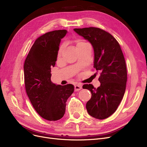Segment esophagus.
<instances>
[{
	"mask_svg": "<svg viewBox=\"0 0 147 147\" xmlns=\"http://www.w3.org/2000/svg\"><path fill=\"white\" fill-rule=\"evenodd\" d=\"M82 86L81 84H77V85H76L74 86L75 91H79L80 89H82Z\"/></svg>",
	"mask_w": 147,
	"mask_h": 147,
	"instance_id": "obj_1",
	"label": "esophagus"
}]
</instances>
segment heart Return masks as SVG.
I'll return each mask as SVG.
<instances>
[{
	"instance_id": "obj_1",
	"label": "heart",
	"mask_w": 147,
	"mask_h": 147,
	"mask_svg": "<svg viewBox=\"0 0 147 147\" xmlns=\"http://www.w3.org/2000/svg\"><path fill=\"white\" fill-rule=\"evenodd\" d=\"M82 43V42H80V41H79L78 42V44H79V43ZM61 49L59 50V53L61 52Z\"/></svg>"
}]
</instances>
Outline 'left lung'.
I'll return each mask as SVG.
<instances>
[{
    "label": "left lung",
    "mask_w": 147,
    "mask_h": 147,
    "mask_svg": "<svg viewBox=\"0 0 147 147\" xmlns=\"http://www.w3.org/2000/svg\"><path fill=\"white\" fill-rule=\"evenodd\" d=\"M94 48V67L101 72L98 88L91 84L83 86L91 92L86 103L88 114L97 119L110 117L118 108L124 96L127 82L125 59L119 43L109 33L96 27L74 28Z\"/></svg>",
    "instance_id": "obj_1"
}]
</instances>
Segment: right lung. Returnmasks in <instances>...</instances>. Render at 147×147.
<instances>
[{"label":"right lung","mask_w":147,"mask_h":147,"mask_svg":"<svg viewBox=\"0 0 147 147\" xmlns=\"http://www.w3.org/2000/svg\"><path fill=\"white\" fill-rule=\"evenodd\" d=\"M66 30H54L37 38L24 65L26 90L36 112L49 121L64 116L66 102L74 92L71 84H57L51 82V67L55 65L59 46Z\"/></svg>","instance_id":"1"}]
</instances>
